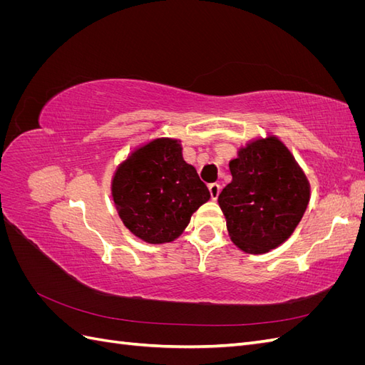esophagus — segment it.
<instances>
[{
  "instance_id": "obj_1",
  "label": "esophagus",
  "mask_w": 365,
  "mask_h": 365,
  "mask_svg": "<svg viewBox=\"0 0 365 365\" xmlns=\"http://www.w3.org/2000/svg\"><path fill=\"white\" fill-rule=\"evenodd\" d=\"M208 190H210V195H212V200H217V196L220 193V185L217 182H212L208 185Z\"/></svg>"
}]
</instances>
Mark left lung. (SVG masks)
Wrapping results in <instances>:
<instances>
[{"mask_svg":"<svg viewBox=\"0 0 365 365\" xmlns=\"http://www.w3.org/2000/svg\"><path fill=\"white\" fill-rule=\"evenodd\" d=\"M217 202L231 240L247 252H267L288 239L309 204V182L283 143L269 137L242 148Z\"/></svg>","mask_w":365,"mask_h":365,"instance_id":"8db88e82","label":"left lung"}]
</instances>
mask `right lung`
Segmentation results:
<instances>
[{
    "label": "right lung",
    "instance_id": "1",
    "mask_svg": "<svg viewBox=\"0 0 365 365\" xmlns=\"http://www.w3.org/2000/svg\"><path fill=\"white\" fill-rule=\"evenodd\" d=\"M118 216L149 244L178 237L192 215L210 200L207 185L182 158L178 140L157 138L130 153L113 178Z\"/></svg>",
    "mask_w": 365,
    "mask_h": 365
}]
</instances>
